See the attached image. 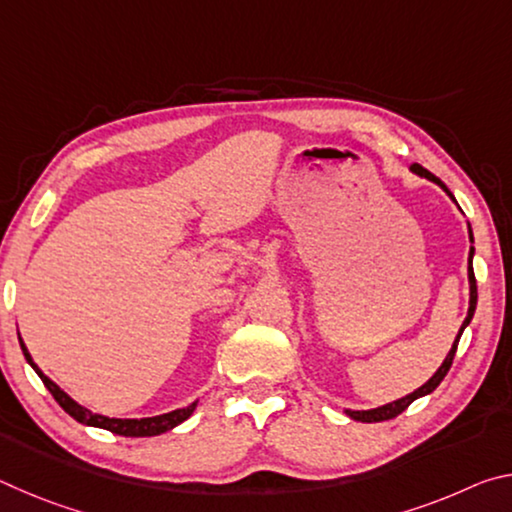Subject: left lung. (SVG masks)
<instances>
[{"label": "left lung", "mask_w": 512, "mask_h": 512, "mask_svg": "<svg viewBox=\"0 0 512 512\" xmlns=\"http://www.w3.org/2000/svg\"><path fill=\"white\" fill-rule=\"evenodd\" d=\"M411 169H413L415 173H418V176H424V178L433 180V183L443 187L445 192H447L449 196H452V192H449V189H447L443 183H440V178H436V176H433V173H429L427 169L420 167V164H411ZM452 198H454V196H452ZM470 239H472V230H470ZM472 241H474V239H472ZM472 255H474V248L470 250V257H467V277H470V309H467V316H465V320H463L461 332H458L456 341H454V345H452V350H449L447 359L443 361V366L438 368L436 375H433V377L427 381V384L420 386L418 391H413L411 395L402 397V400L391 402V404H386V406H379V409H372V411H345V413L350 415L352 420H359V422H384V420L397 418V415H400L402 411L409 409V404H411L413 400H418V397H422V395H429V393H433V391H436V388H438L440 381L445 379V375L449 372V368H452L454 354H456V348H458V339H461L463 329H465L467 325H470V320H472V316H474V309H476V277H474V268H472Z\"/></svg>", "instance_id": "1"}]
</instances>
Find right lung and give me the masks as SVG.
Here are the masks:
<instances>
[{
  "label": "right lung",
  "mask_w": 512,
  "mask_h": 512,
  "mask_svg": "<svg viewBox=\"0 0 512 512\" xmlns=\"http://www.w3.org/2000/svg\"><path fill=\"white\" fill-rule=\"evenodd\" d=\"M20 345H22V352L24 357H27V361L31 363V368L38 372V377L42 379V384L47 386V391L54 395V400L63 406V411L72 415V418L76 422L81 424H90V427H99V429H108L112 433H117V436H126V438H144V436H160V433L169 431L173 427H178L180 422H185L189 415L194 413L196 409V402L185 406V409H176L171 413H164V415H155V418H140V420H121V418H106V415H99V413H92L88 409H83L81 404H76L72 397H69L67 393L60 391V388L51 381L47 375H42V370L33 363L31 354L27 350V345L22 343L20 339Z\"/></svg>",
  "instance_id": "right-lung-1"
}]
</instances>
